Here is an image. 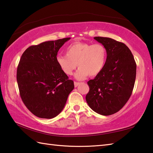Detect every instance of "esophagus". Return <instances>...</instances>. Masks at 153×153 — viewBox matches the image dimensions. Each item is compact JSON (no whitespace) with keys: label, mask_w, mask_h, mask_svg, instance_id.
<instances>
[{"label":"esophagus","mask_w":153,"mask_h":153,"mask_svg":"<svg viewBox=\"0 0 153 153\" xmlns=\"http://www.w3.org/2000/svg\"><path fill=\"white\" fill-rule=\"evenodd\" d=\"M80 84V83L79 82H74V86L75 87H77V86H78Z\"/></svg>","instance_id":"34e87169"}]
</instances>
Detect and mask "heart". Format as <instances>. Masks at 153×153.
I'll use <instances>...</instances> for the list:
<instances>
[{
	"label": "heart",
	"instance_id": "b5f03b06",
	"mask_svg": "<svg viewBox=\"0 0 153 153\" xmlns=\"http://www.w3.org/2000/svg\"><path fill=\"white\" fill-rule=\"evenodd\" d=\"M66 55H58L57 64L68 76L73 74L78 65L76 77L84 79L88 76L95 77L104 69L107 59V51L102 44L74 42L65 49Z\"/></svg>",
	"mask_w": 153,
	"mask_h": 153
}]
</instances>
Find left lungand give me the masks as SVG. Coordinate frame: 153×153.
Instances as JSON below:
<instances>
[{
    "instance_id": "obj_1",
    "label": "left lung",
    "mask_w": 153,
    "mask_h": 153,
    "mask_svg": "<svg viewBox=\"0 0 153 153\" xmlns=\"http://www.w3.org/2000/svg\"><path fill=\"white\" fill-rule=\"evenodd\" d=\"M107 51L104 69L94 79L85 96L94 112L103 116L115 114L128 100L134 88L137 64L132 52L124 43L108 37H94Z\"/></svg>"
}]
</instances>
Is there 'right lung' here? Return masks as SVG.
<instances>
[{
	"label": "right lung",
	"instance_id": "add662e5",
	"mask_svg": "<svg viewBox=\"0 0 153 153\" xmlns=\"http://www.w3.org/2000/svg\"><path fill=\"white\" fill-rule=\"evenodd\" d=\"M70 38L43 42L27 48L22 55L16 80L22 101L30 112L41 118H53L62 112L74 81L57 64V52Z\"/></svg>",
	"mask_w": 153,
	"mask_h": 153
}]
</instances>
